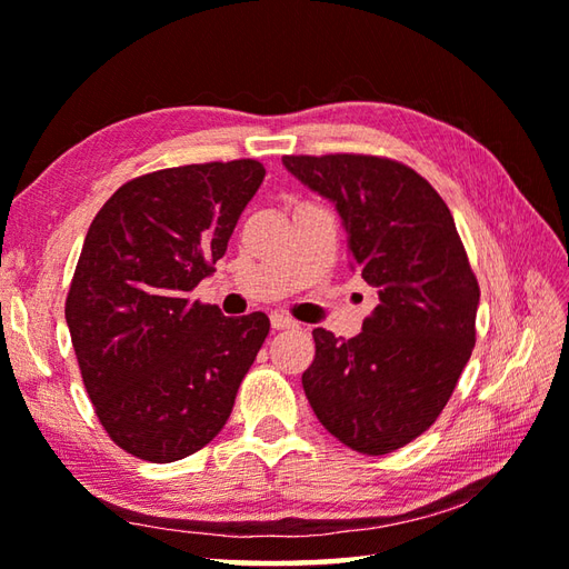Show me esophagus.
<instances>
[{"label": "esophagus", "instance_id": "1", "mask_svg": "<svg viewBox=\"0 0 569 569\" xmlns=\"http://www.w3.org/2000/svg\"><path fill=\"white\" fill-rule=\"evenodd\" d=\"M271 328L273 330H291V328H298V322L293 318L283 316V312H273V316H271Z\"/></svg>", "mask_w": 569, "mask_h": 569}]
</instances>
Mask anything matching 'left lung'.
Listing matches in <instances>:
<instances>
[{
  "label": "left lung",
  "mask_w": 569,
  "mask_h": 569,
  "mask_svg": "<svg viewBox=\"0 0 569 569\" xmlns=\"http://www.w3.org/2000/svg\"><path fill=\"white\" fill-rule=\"evenodd\" d=\"M342 217L352 271L377 308L352 340L312 330L303 389L325 430L361 455H389L450 401L477 340L479 283L452 212L426 178L361 153L283 156Z\"/></svg>",
  "instance_id": "obj_1"
}]
</instances>
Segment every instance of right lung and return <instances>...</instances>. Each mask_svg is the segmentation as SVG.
<instances>
[{
  "label": "right lung",
  "mask_w": 569,
  "mask_h": 569,
  "mask_svg": "<svg viewBox=\"0 0 569 569\" xmlns=\"http://www.w3.org/2000/svg\"><path fill=\"white\" fill-rule=\"evenodd\" d=\"M266 168L253 159L139 176L94 217L66 322L107 435L166 465L208 445L232 413L271 322L224 318L188 293L224 257Z\"/></svg>",
  "instance_id": "obj_1"
}]
</instances>
